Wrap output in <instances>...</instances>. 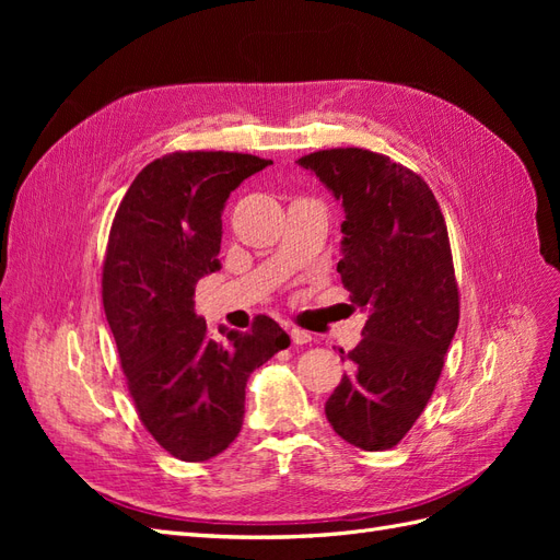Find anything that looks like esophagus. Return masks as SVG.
<instances>
[{
  "instance_id": "34e87169",
  "label": "esophagus",
  "mask_w": 560,
  "mask_h": 560,
  "mask_svg": "<svg viewBox=\"0 0 560 560\" xmlns=\"http://www.w3.org/2000/svg\"><path fill=\"white\" fill-rule=\"evenodd\" d=\"M290 336H292V343L294 346H306V343L313 341V334L306 331V329H299V327H292Z\"/></svg>"
}]
</instances>
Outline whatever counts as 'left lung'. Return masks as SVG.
Masks as SVG:
<instances>
[{
    "label": "left lung",
    "instance_id": "obj_1",
    "mask_svg": "<svg viewBox=\"0 0 560 560\" xmlns=\"http://www.w3.org/2000/svg\"><path fill=\"white\" fill-rule=\"evenodd\" d=\"M296 163L343 200L336 270L352 308L369 313L327 420L348 444L387 451L428 406L460 319L444 214L425 179L376 151L319 149Z\"/></svg>",
    "mask_w": 560,
    "mask_h": 560
}]
</instances>
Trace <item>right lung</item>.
<instances>
[{
	"label": "right lung",
	"mask_w": 560,
	"mask_h": 560,
	"mask_svg": "<svg viewBox=\"0 0 560 560\" xmlns=\"http://www.w3.org/2000/svg\"><path fill=\"white\" fill-rule=\"evenodd\" d=\"M270 161L235 151H173L132 179L109 229L103 303L144 430L177 460L202 463L243 428L254 369L290 346L276 319L214 341L196 284L219 268L229 194Z\"/></svg>",
	"instance_id": "1"
}]
</instances>
